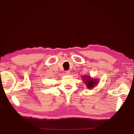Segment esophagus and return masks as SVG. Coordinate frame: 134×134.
<instances>
[{"mask_svg":"<svg viewBox=\"0 0 134 134\" xmlns=\"http://www.w3.org/2000/svg\"><path fill=\"white\" fill-rule=\"evenodd\" d=\"M65 74H66V75H69L70 74V71H69V70H67V71H66L65 72Z\"/></svg>","mask_w":134,"mask_h":134,"instance_id":"esophagus-1","label":"esophagus"}]
</instances>
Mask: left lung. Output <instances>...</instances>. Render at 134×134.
<instances>
[{
    "mask_svg": "<svg viewBox=\"0 0 134 134\" xmlns=\"http://www.w3.org/2000/svg\"><path fill=\"white\" fill-rule=\"evenodd\" d=\"M82 79H83L85 84L86 85V87H87V89H93L94 87H95L98 83L97 79H93L89 75L82 76Z\"/></svg>",
    "mask_w": 134,
    "mask_h": 134,
    "instance_id": "obj_1",
    "label": "left lung"
}]
</instances>
